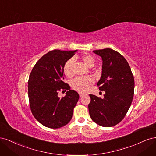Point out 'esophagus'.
<instances>
[{
	"mask_svg": "<svg viewBox=\"0 0 156 156\" xmlns=\"http://www.w3.org/2000/svg\"><path fill=\"white\" fill-rule=\"evenodd\" d=\"M79 96H80V97H82V96H83V95H84V94H83V93H81V92H79Z\"/></svg>",
	"mask_w": 156,
	"mask_h": 156,
	"instance_id": "obj_1",
	"label": "esophagus"
}]
</instances>
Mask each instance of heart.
I'll return each mask as SVG.
<instances>
[{"instance_id":"b5f03b06","label":"heart","mask_w":156,"mask_h":156,"mask_svg":"<svg viewBox=\"0 0 156 156\" xmlns=\"http://www.w3.org/2000/svg\"><path fill=\"white\" fill-rule=\"evenodd\" d=\"M81 60L84 64L89 68L92 67L94 62H95V59H94V56L90 54H85L83 55ZM73 63L74 58H71L67 60L64 65L63 72L66 76L68 77H72L73 75ZM94 79L91 77H78L73 81L72 87L75 90L81 93H84L88 91L90 87L94 83Z\"/></svg>"}]
</instances>
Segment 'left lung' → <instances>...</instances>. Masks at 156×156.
<instances>
[{"label": "left lung", "instance_id": "8db88e82", "mask_svg": "<svg viewBox=\"0 0 156 156\" xmlns=\"http://www.w3.org/2000/svg\"><path fill=\"white\" fill-rule=\"evenodd\" d=\"M93 51L102 58L101 76L97 86L105 94L103 99L90 94L89 114L97 124L112 127L124 119L131 106L134 77L128 62L119 52L110 48Z\"/></svg>", "mask_w": 156, "mask_h": 156}]
</instances>
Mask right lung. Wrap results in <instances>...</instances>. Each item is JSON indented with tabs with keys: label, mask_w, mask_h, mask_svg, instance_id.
<instances>
[{
	"label": "right lung",
	"mask_w": 156,
	"mask_h": 156,
	"mask_svg": "<svg viewBox=\"0 0 156 156\" xmlns=\"http://www.w3.org/2000/svg\"><path fill=\"white\" fill-rule=\"evenodd\" d=\"M76 51H51L38 60L31 71L28 81L30 108L35 119L47 127L59 128L72 118L79 96L63 81V67ZM66 89L69 91L65 97L58 96L60 91Z\"/></svg>",
	"instance_id": "right-lung-1"
}]
</instances>
